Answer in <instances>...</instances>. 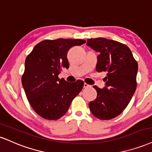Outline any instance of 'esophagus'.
Here are the masks:
<instances>
[{
    "label": "esophagus",
    "instance_id": "obj_1",
    "mask_svg": "<svg viewBox=\"0 0 152 152\" xmlns=\"http://www.w3.org/2000/svg\"><path fill=\"white\" fill-rule=\"evenodd\" d=\"M89 87H91L90 85H89L88 84L85 83L84 84V88H89Z\"/></svg>",
    "mask_w": 152,
    "mask_h": 152
}]
</instances>
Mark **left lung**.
I'll list each match as a JSON object with an SVG mask.
<instances>
[{"label":"left lung","instance_id":"1","mask_svg":"<svg viewBox=\"0 0 152 152\" xmlns=\"http://www.w3.org/2000/svg\"><path fill=\"white\" fill-rule=\"evenodd\" d=\"M87 45L99 52L96 70L106 72L105 87L93 86L97 98L89 103L91 112L102 120L120 115L131 100L137 88L138 64L126 45L98 37L87 39Z\"/></svg>","mask_w":152,"mask_h":152}]
</instances>
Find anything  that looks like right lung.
<instances>
[{
	"label": "right lung",
	"instance_id": "1",
	"mask_svg": "<svg viewBox=\"0 0 152 152\" xmlns=\"http://www.w3.org/2000/svg\"><path fill=\"white\" fill-rule=\"evenodd\" d=\"M85 42L81 39L45 40L27 56L22 85L30 106L42 118L60 119L81 92L83 81L67 83L58 75L62 69L69 67L67 53L69 48Z\"/></svg>",
	"mask_w": 152,
	"mask_h": 152
}]
</instances>
